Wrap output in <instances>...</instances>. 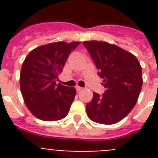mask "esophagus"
Wrapping results in <instances>:
<instances>
[{
	"instance_id": "esophagus-1",
	"label": "esophagus",
	"mask_w": 158,
	"mask_h": 158,
	"mask_svg": "<svg viewBox=\"0 0 158 158\" xmlns=\"http://www.w3.org/2000/svg\"><path fill=\"white\" fill-rule=\"evenodd\" d=\"M84 89V88H81V87H79V86H77L76 87V90L77 92H79V91H82Z\"/></svg>"
}]
</instances>
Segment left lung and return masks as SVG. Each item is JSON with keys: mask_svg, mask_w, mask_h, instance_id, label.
<instances>
[{"mask_svg": "<svg viewBox=\"0 0 158 158\" xmlns=\"http://www.w3.org/2000/svg\"><path fill=\"white\" fill-rule=\"evenodd\" d=\"M84 46L91 56L106 91L94 93L86 104L87 115L94 122L112 125L132 110L143 85L142 68L135 56L106 42L87 41Z\"/></svg>", "mask_w": 158, "mask_h": 158, "instance_id": "1", "label": "left lung"}]
</instances>
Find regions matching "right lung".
<instances>
[{
	"mask_svg": "<svg viewBox=\"0 0 158 158\" xmlns=\"http://www.w3.org/2000/svg\"><path fill=\"white\" fill-rule=\"evenodd\" d=\"M79 42H56L33 49L21 67L19 84L24 103L34 116L45 121L68 115L76 95L74 87L56 84L69 55Z\"/></svg>",
	"mask_w": 158,
	"mask_h": 158,
	"instance_id": "obj_1",
	"label": "right lung"
}]
</instances>
